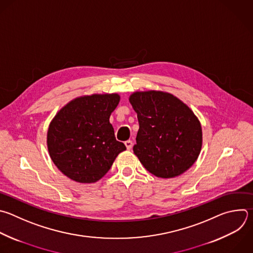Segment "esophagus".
I'll list each match as a JSON object with an SVG mask.
<instances>
[{
	"mask_svg": "<svg viewBox=\"0 0 253 253\" xmlns=\"http://www.w3.org/2000/svg\"><path fill=\"white\" fill-rule=\"evenodd\" d=\"M125 146H126V148H127L128 150H130V149L132 148V146H133V142H132L131 140H127V141L125 142Z\"/></svg>",
	"mask_w": 253,
	"mask_h": 253,
	"instance_id": "34e87169",
	"label": "esophagus"
}]
</instances>
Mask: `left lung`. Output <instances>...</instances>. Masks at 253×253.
<instances>
[{
	"label": "left lung",
	"instance_id": "obj_1",
	"mask_svg": "<svg viewBox=\"0 0 253 253\" xmlns=\"http://www.w3.org/2000/svg\"><path fill=\"white\" fill-rule=\"evenodd\" d=\"M129 100L139 122L133 151L145 169L163 179L190 169L203 140L194 112L174 95L161 91L135 92Z\"/></svg>",
	"mask_w": 253,
	"mask_h": 253
}]
</instances>
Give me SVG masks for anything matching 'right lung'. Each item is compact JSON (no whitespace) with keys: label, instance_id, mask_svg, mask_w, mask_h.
<instances>
[{"label":"right lung","instance_id":"1","mask_svg":"<svg viewBox=\"0 0 253 253\" xmlns=\"http://www.w3.org/2000/svg\"><path fill=\"white\" fill-rule=\"evenodd\" d=\"M118 94L76 98L51 121L47 148L58 170L78 183H95L109 170L126 146L116 140L109 117Z\"/></svg>","mask_w":253,"mask_h":253}]
</instances>
